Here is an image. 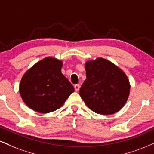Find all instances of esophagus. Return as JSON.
<instances>
[{"label":"esophagus","mask_w":154,"mask_h":154,"mask_svg":"<svg viewBox=\"0 0 154 154\" xmlns=\"http://www.w3.org/2000/svg\"><path fill=\"white\" fill-rule=\"evenodd\" d=\"M79 88H80V86H79V85H75V90L76 91H79Z\"/></svg>","instance_id":"obj_1"}]
</instances>
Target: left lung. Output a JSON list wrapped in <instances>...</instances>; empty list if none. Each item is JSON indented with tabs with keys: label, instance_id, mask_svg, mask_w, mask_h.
<instances>
[{
	"label": "left lung",
	"instance_id": "obj_1",
	"mask_svg": "<svg viewBox=\"0 0 154 154\" xmlns=\"http://www.w3.org/2000/svg\"><path fill=\"white\" fill-rule=\"evenodd\" d=\"M87 78L79 95L92 111L110 115L119 111L126 103L130 84L125 73L106 59L99 58L85 64Z\"/></svg>",
	"mask_w": 154,
	"mask_h": 154
}]
</instances>
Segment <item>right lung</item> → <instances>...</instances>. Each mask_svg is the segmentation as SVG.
Wrapping results in <instances>:
<instances>
[{"label":"right lung","instance_id":"1","mask_svg":"<svg viewBox=\"0 0 154 154\" xmlns=\"http://www.w3.org/2000/svg\"><path fill=\"white\" fill-rule=\"evenodd\" d=\"M62 66L61 61L47 57L24 74L19 92L30 108L41 113L53 112L75 91L72 85L62 74Z\"/></svg>","mask_w":154,"mask_h":154}]
</instances>
